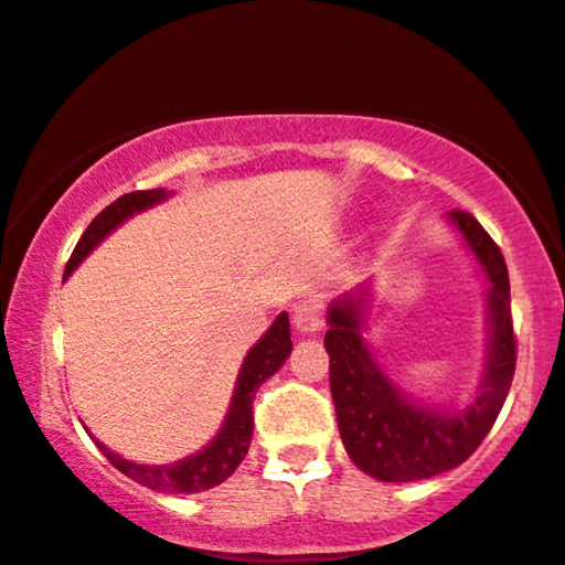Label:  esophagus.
Wrapping results in <instances>:
<instances>
[{
	"mask_svg": "<svg viewBox=\"0 0 565 565\" xmlns=\"http://www.w3.org/2000/svg\"><path fill=\"white\" fill-rule=\"evenodd\" d=\"M323 323V308L319 302H302L295 308V329L302 334L319 332Z\"/></svg>",
	"mask_w": 565,
	"mask_h": 565,
	"instance_id": "1",
	"label": "esophagus"
}]
</instances>
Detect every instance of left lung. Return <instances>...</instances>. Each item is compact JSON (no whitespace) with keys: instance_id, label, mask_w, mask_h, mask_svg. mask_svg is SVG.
Instances as JSON below:
<instances>
[{"instance_id":"1","label":"left lung","mask_w":565,"mask_h":565,"mask_svg":"<svg viewBox=\"0 0 565 565\" xmlns=\"http://www.w3.org/2000/svg\"><path fill=\"white\" fill-rule=\"evenodd\" d=\"M449 217L462 231L491 284L489 366L483 393L465 412H433L395 391L361 337V300L348 295L329 310L323 345L342 444L361 470L387 483L419 481L462 465L494 427L515 377L518 342L502 249L470 212L451 210Z\"/></svg>"}]
</instances>
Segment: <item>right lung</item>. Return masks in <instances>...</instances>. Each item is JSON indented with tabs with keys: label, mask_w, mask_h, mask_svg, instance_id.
<instances>
[{
	"label": "right lung",
	"mask_w": 565,
	"mask_h": 565,
	"mask_svg": "<svg viewBox=\"0 0 565 565\" xmlns=\"http://www.w3.org/2000/svg\"><path fill=\"white\" fill-rule=\"evenodd\" d=\"M161 199H164V191L157 188V191L125 193V196L116 199L114 204H108L106 210L87 225V231L82 233L79 242H76L74 252H71L66 263V276L89 255V249H95V246L103 242L106 233H111L116 225L121 223V220L146 210V206L157 204ZM289 353V316L281 313L274 321V327L265 332L263 340L249 350V355H246L223 430L217 433V438L212 440L204 451L193 454V457L183 459V462L157 465V468H153V465H138L129 462V459H121L119 454L106 449L103 444H97V449L106 454V459L116 470L125 472V476L132 478L135 483L146 486V489L151 491H161V494H193V491L212 489V486L223 483L225 478L233 476V470L242 465L246 451H249L252 430H255V408H252V401H255L257 387H260L268 377H274L284 361H287Z\"/></svg>",
	"instance_id": "right-lung-1"
}]
</instances>
